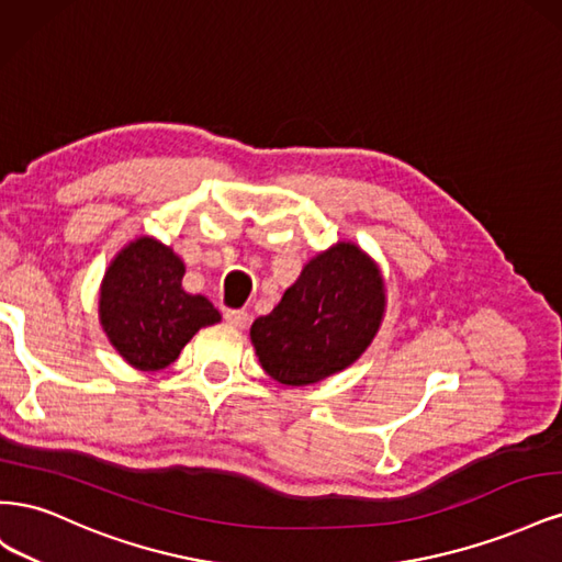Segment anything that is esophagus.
<instances>
[{
    "label": "esophagus",
    "mask_w": 562,
    "mask_h": 562,
    "mask_svg": "<svg viewBox=\"0 0 562 562\" xmlns=\"http://www.w3.org/2000/svg\"><path fill=\"white\" fill-rule=\"evenodd\" d=\"M225 321L229 323L232 328H246L248 326V321H250V316H248V312H244V310H227L225 312Z\"/></svg>",
    "instance_id": "obj_1"
}]
</instances>
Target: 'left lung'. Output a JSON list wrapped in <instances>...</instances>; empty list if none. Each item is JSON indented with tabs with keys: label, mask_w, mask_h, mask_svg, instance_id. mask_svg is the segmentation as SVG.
<instances>
[{
	"label": "left lung",
	"mask_w": 562,
	"mask_h": 562,
	"mask_svg": "<svg viewBox=\"0 0 562 562\" xmlns=\"http://www.w3.org/2000/svg\"><path fill=\"white\" fill-rule=\"evenodd\" d=\"M384 304L380 267L356 244L339 241L304 265L271 314L252 321L255 353L281 384L321 382L368 349Z\"/></svg>",
	"instance_id": "8db88e82"
}]
</instances>
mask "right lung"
Returning <instances> with one entry per match:
<instances>
[{"label":"right lung","mask_w":562,"mask_h":562,"mask_svg":"<svg viewBox=\"0 0 562 562\" xmlns=\"http://www.w3.org/2000/svg\"><path fill=\"white\" fill-rule=\"evenodd\" d=\"M184 262L151 236L116 252L100 285V326L126 363L138 370L171 366L182 347L220 312L203 295L182 291Z\"/></svg>","instance_id":"right-lung-1"}]
</instances>
